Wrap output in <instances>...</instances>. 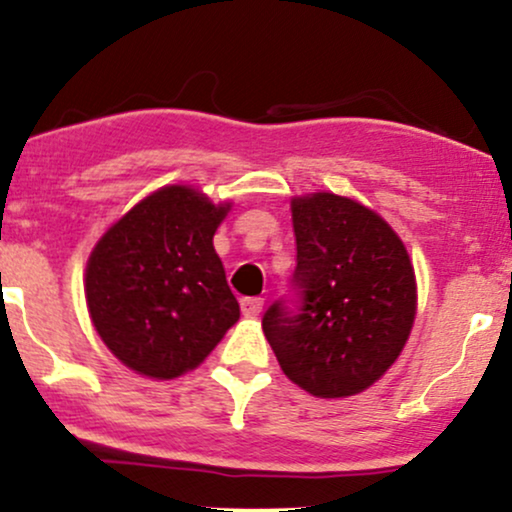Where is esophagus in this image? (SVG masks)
I'll return each instance as SVG.
<instances>
[{"label": "esophagus", "mask_w": 512, "mask_h": 512, "mask_svg": "<svg viewBox=\"0 0 512 512\" xmlns=\"http://www.w3.org/2000/svg\"><path fill=\"white\" fill-rule=\"evenodd\" d=\"M263 309V299L261 297H244L242 299V314L244 316H258Z\"/></svg>", "instance_id": "34e87169"}]
</instances>
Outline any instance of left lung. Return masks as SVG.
<instances>
[{"label": "left lung", "mask_w": 512, "mask_h": 512, "mask_svg": "<svg viewBox=\"0 0 512 512\" xmlns=\"http://www.w3.org/2000/svg\"><path fill=\"white\" fill-rule=\"evenodd\" d=\"M299 304L275 302L263 333L292 383L316 398L357 395L400 357L417 314L405 244L352 198H292Z\"/></svg>", "instance_id": "8db88e82"}]
</instances>
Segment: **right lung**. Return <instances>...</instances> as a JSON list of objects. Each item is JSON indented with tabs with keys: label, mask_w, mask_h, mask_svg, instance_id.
<instances>
[{
	"label": "right lung",
	"mask_w": 512,
	"mask_h": 512,
	"mask_svg": "<svg viewBox=\"0 0 512 512\" xmlns=\"http://www.w3.org/2000/svg\"><path fill=\"white\" fill-rule=\"evenodd\" d=\"M230 203L162 186L102 234L86 266L93 326L119 362L170 381L196 369L239 318L213 249Z\"/></svg>",
	"instance_id": "add662e5"
}]
</instances>
